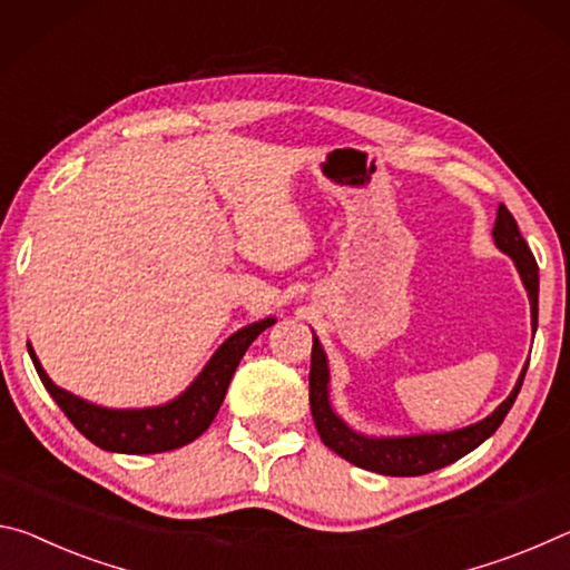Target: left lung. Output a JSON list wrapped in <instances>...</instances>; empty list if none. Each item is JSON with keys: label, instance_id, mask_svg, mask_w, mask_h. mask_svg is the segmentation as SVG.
Segmentation results:
<instances>
[{"label": "left lung", "instance_id": "8db88e82", "mask_svg": "<svg viewBox=\"0 0 570 570\" xmlns=\"http://www.w3.org/2000/svg\"><path fill=\"white\" fill-rule=\"evenodd\" d=\"M492 237L495 245L512 257L518 273L525 285L530 297V315H533V331L538 325V265L533 252H530L528 242L522 239L518 222L508 212L505 204L498 207V219L492 227ZM528 366L522 368L520 379L512 394L502 401V404L482 422L454 429V432L444 434H416V436H389V440H371V436L356 434L353 429L341 422L333 414L328 404V366H325V353L321 348L318 338H313V353H311V412L315 429H318L323 444L333 450L343 460H348L356 468L391 474V478H416V474H426L434 470H442L480 446L508 416L510 406L515 404L518 391L525 379Z\"/></svg>", "mask_w": 570, "mask_h": 570}]
</instances>
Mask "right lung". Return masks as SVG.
<instances>
[{"label":"right lung","mask_w":570,"mask_h":570,"mask_svg":"<svg viewBox=\"0 0 570 570\" xmlns=\"http://www.w3.org/2000/svg\"><path fill=\"white\" fill-rule=\"evenodd\" d=\"M273 323L275 318H267L229 335L222 343V348L214 353L207 368L199 373V379L179 399L171 401V404L156 409H126V412L88 404V401L55 386L48 373L40 366V361H37L35 351L30 346L27 348H30L32 363L37 373H40L45 389L50 391L55 404L62 409L65 416L70 419L72 426L82 436H88L92 444L108 452L156 454L189 444L207 432L214 416L219 412L224 394H227L232 373L237 371L249 343Z\"/></svg>","instance_id":"add662e5"}]
</instances>
